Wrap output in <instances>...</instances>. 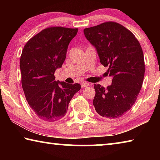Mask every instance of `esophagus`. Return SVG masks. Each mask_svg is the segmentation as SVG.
Wrapping results in <instances>:
<instances>
[{"instance_id": "34e87169", "label": "esophagus", "mask_w": 160, "mask_h": 160, "mask_svg": "<svg viewBox=\"0 0 160 160\" xmlns=\"http://www.w3.org/2000/svg\"><path fill=\"white\" fill-rule=\"evenodd\" d=\"M89 85H90V83L87 82H82L81 83V87H82V88H85V87H88Z\"/></svg>"}]
</instances>
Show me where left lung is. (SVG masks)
<instances>
[{"instance_id": "obj_1", "label": "left lung", "mask_w": 160, "mask_h": 160, "mask_svg": "<svg viewBox=\"0 0 160 160\" xmlns=\"http://www.w3.org/2000/svg\"><path fill=\"white\" fill-rule=\"evenodd\" d=\"M87 39L95 47L101 63L113 77L107 88L94 84L93 105L106 118H118L131 109L142 88L145 61L138 40L125 27L106 22L84 29Z\"/></svg>"}]
</instances>
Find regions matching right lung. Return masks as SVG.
Listing matches in <instances>:
<instances>
[{
    "label": "right lung",
    "mask_w": 160,
    "mask_h": 160,
    "mask_svg": "<svg viewBox=\"0 0 160 160\" xmlns=\"http://www.w3.org/2000/svg\"><path fill=\"white\" fill-rule=\"evenodd\" d=\"M78 31V28H47L32 37L22 51V87L29 107L42 120L53 122L63 118L70 101L80 90V84L56 81L54 76Z\"/></svg>",
    "instance_id": "right-lung-1"
}]
</instances>
